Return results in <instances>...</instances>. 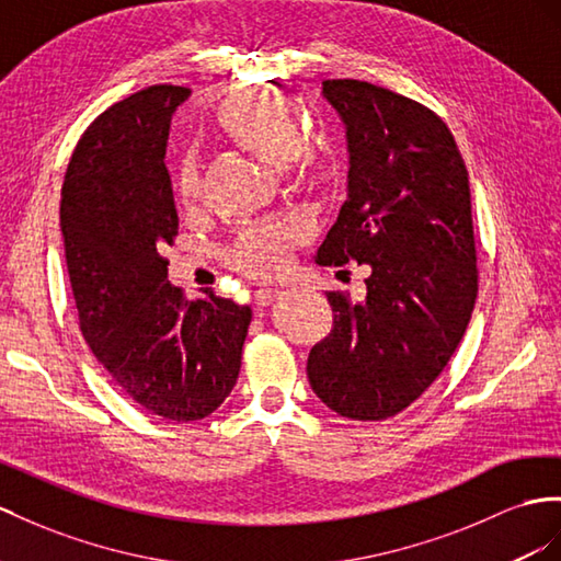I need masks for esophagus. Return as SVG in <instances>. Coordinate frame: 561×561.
<instances>
[{"mask_svg":"<svg viewBox=\"0 0 561 561\" xmlns=\"http://www.w3.org/2000/svg\"><path fill=\"white\" fill-rule=\"evenodd\" d=\"M277 296H279L277 289H257V291L253 294V304H255L257 308H265V306H270L272 300H275Z\"/></svg>","mask_w":561,"mask_h":561,"instance_id":"1","label":"esophagus"}]
</instances>
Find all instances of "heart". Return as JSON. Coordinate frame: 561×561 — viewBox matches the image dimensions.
I'll use <instances>...</instances> for the list:
<instances>
[{
    "instance_id": "1",
    "label": "heart",
    "mask_w": 561,
    "mask_h": 561,
    "mask_svg": "<svg viewBox=\"0 0 561 561\" xmlns=\"http://www.w3.org/2000/svg\"><path fill=\"white\" fill-rule=\"evenodd\" d=\"M208 123L234 147L270 165H284L294 182L306 184L322 175L327 141L300 118L289 99L265 88H239L210 106ZM201 194V168L184 153L172 178V196L182 210H192ZM306 227L298 220H270L247 225L227 251V261L249 277H275L286 267L289 251L304 241Z\"/></svg>"
}]
</instances>
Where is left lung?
Segmentation results:
<instances>
[{
    "label": "left lung",
    "mask_w": 561,
    "mask_h": 561,
    "mask_svg": "<svg viewBox=\"0 0 561 561\" xmlns=\"http://www.w3.org/2000/svg\"><path fill=\"white\" fill-rule=\"evenodd\" d=\"M346 123L348 198L320 265H369L367 298L327 291L329 336L308 379L341 417L381 422L412 405L448 365L479 294L469 172L448 125L424 104L365 80H324Z\"/></svg>",
    "instance_id": "obj_1"
}]
</instances>
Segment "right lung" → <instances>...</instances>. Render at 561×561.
<instances>
[{
  "instance_id": "add662e5",
  "label": "right lung",
  "mask_w": 561,
  "mask_h": 561,
  "mask_svg": "<svg viewBox=\"0 0 561 561\" xmlns=\"http://www.w3.org/2000/svg\"><path fill=\"white\" fill-rule=\"evenodd\" d=\"M190 90L151 84L82 133L61 190V232L80 332L121 389L168 422L208 417L232 393L251 308L186 304L168 282L178 210L165 168L170 118Z\"/></svg>"
}]
</instances>
